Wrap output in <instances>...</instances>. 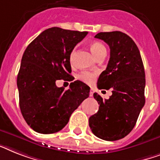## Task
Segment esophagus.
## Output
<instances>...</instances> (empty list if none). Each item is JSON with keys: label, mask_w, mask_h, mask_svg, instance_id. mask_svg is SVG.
<instances>
[{"label": "esophagus", "mask_w": 160, "mask_h": 160, "mask_svg": "<svg viewBox=\"0 0 160 160\" xmlns=\"http://www.w3.org/2000/svg\"><path fill=\"white\" fill-rule=\"evenodd\" d=\"M93 92H94V90H93V89H90V92H89V96H90V97H92V96H93Z\"/></svg>", "instance_id": "esophagus-1"}]
</instances>
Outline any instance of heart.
Segmentation results:
<instances>
[{
    "label": "heart",
    "instance_id": "obj_1",
    "mask_svg": "<svg viewBox=\"0 0 160 160\" xmlns=\"http://www.w3.org/2000/svg\"><path fill=\"white\" fill-rule=\"evenodd\" d=\"M89 48H90L91 52L93 53V56L96 58H98L102 55H106V53H107V49H106L104 45L102 42H98V41H93V42H92L91 43L89 44ZM75 52H76V48H73L71 52V54H70V61L71 62H72ZM78 77H79L80 80L84 81V83L92 84L94 81V80H95L96 73L89 72V71H82L81 73H80Z\"/></svg>",
    "mask_w": 160,
    "mask_h": 160
}]
</instances>
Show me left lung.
Returning a JSON list of instances; mask_svg holds the SVG:
<instances>
[{
  "instance_id": "obj_1",
  "label": "left lung",
  "mask_w": 160,
  "mask_h": 160,
  "mask_svg": "<svg viewBox=\"0 0 160 160\" xmlns=\"http://www.w3.org/2000/svg\"><path fill=\"white\" fill-rule=\"evenodd\" d=\"M96 38L110 48L107 68L98 77L99 89H112L108 99L97 93L93 98L98 111L89 119V127L97 137L118 141L132 132L145 102V75L141 53L132 38L120 31L101 32Z\"/></svg>"
}]
</instances>
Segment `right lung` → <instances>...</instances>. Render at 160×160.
Here are the masks:
<instances>
[{
  "mask_svg": "<svg viewBox=\"0 0 160 160\" xmlns=\"http://www.w3.org/2000/svg\"><path fill=\"white\" fill-rule=\"evenodd\" d=\"M87 33L52 27L40 33L24 51L17 76L19 108L36 132L61 131L89 97L90 88L80 80L71 83L67 90L56 85L58 80L71 76V52Z\"/></svg>",
  "mask_w": 160,
  "mask_h": 160,
  "instance_id": "obj_1",
  "label": "right lung"
}]
</instances>
